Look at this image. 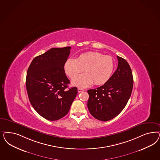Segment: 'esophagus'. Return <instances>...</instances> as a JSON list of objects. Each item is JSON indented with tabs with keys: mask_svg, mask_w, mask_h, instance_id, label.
I'll return each instance as SVG.
<instances>
[{
	"mask_svg": "<svg viewBox=\"0 0 160 160\" xmlns=\"http://www.w3.org/2000/svg\"><path fill=\"white\" fill-rule=\"evenodd\" d=\"M83 91H84V90L82 89H81V88H78V92L79 93L81 92H82Z\"/></svg>",
	"mask_w": 160,
	"mask_h": 160,
	"instance_id": "34e87169",
	"label": "esophagus"
}]
</instances>
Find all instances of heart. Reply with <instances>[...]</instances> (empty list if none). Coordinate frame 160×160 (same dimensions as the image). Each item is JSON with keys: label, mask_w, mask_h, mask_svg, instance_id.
<instances>
[{"label": "heart", "mask_w": 160, "mask_h": 160, "mask_svg": "<svg viewBox=\"0 0 160 160\" xmlns=\"http://www.w3.org/2000/svg\"><path fill=\"white\" fill-rule=\"evenodd\" d=\"M84 69L85 73L73 78V85L82 88L88 87L93 82L97 85H102L108 81L113 72V58L97 52H88L82 53L77 59H68L64 64L65 73L70 78L74 77Z\"/></svg>", "instance_id": "heart-1"}]
</instances>
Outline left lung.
I'll list each match as a JSON object with an SVG mask.
<instances>
[{
	"instance_id": "8db88e82",
	"label": "left lung",
	"mask_w": 160,
	"mask_h": 160,
	"mask_svg": "<svg viewBox=\"0 0 160 160\" xmlns=\"http://www.w3.org/2000/svg\"><path fill=\"white\" fill-rule=\"evenodd\" d=\"M117 69L102 86L89 89L87 103L94 118L108 121L117 117L125 108L133 88V77L127 61L117 56Z\"/></svg>"
}]
</instances>
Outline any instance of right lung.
<instances>
[{
    "label": "right lung",
    "instance_id": "right-lung-1",
    "mask_svg": "<svg viewBox=\"0 0 160 160\" xmlns=\"http://www.w3.org/2000/svg\"><path fill=\"white\" fill-rule=\"evenodd\" d=\"M71 47L52 48L35 57L28 68L26 87L30 102L36 112L49 121L65 117L78 93L70 83L64 64Z\"/></svg>",
    "mask_w": 160,
    "mask_h": 160
}]
</instances>
